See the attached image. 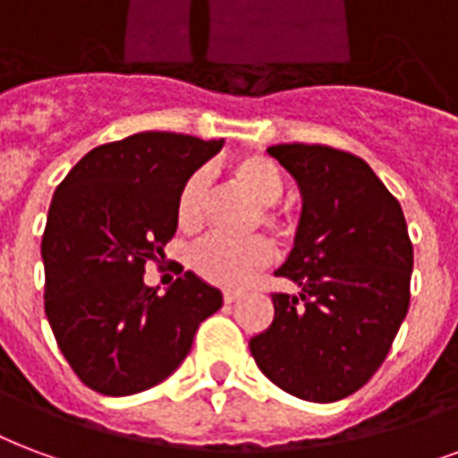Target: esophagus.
Instances as JSON below:
<instances>
[{
	"instance_id": "1",
	"label": "esophagus",
	"mask_w": 458,
	"mask_h": 458,
	"mask_svg": "<svg viewBox=\"0 0 458 458\" xmlns=\"http://www.w3.org/2000/svg\"><path fill=\"white\" fill-rule=\"evenodd\" d=\"M239 297H242V292L225 290V304H233V301H236Z\"/></svg>"
}]
</instances>
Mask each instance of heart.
<instances>
[{
    "mask_svg": "<svg viewBox=\"0 0 458 458\" xmlns=\"http://www.w3.org/2000/svg\"><path fill=\"white\" fill-rule=\"evenodd\" d=\"M232 178L250 200L263 205L256 216V226H266L280 239L294 233V219L287 212L275 208L284 192V176L280 166L263 154H246L232 164ZM209 198V178L205 171H195L185 178L176 198V222L188 233L200 232L205 226V209ZM275 260L273 243L266 236H250L246 242H225L208 239L191 250V267L202 280L242 290L263 267Z\"/></svg>",
    "mask_w": 458,
    "mask_h": 458,
    "instance_id": "b5f03b06",
    "label": "heart"
}]
</instances>
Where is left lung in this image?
<instances>
[{
    "label": "left lung",
    "mask_w": 458,
    "mask_h": 458,
    "mask_svg": "<svg viewBox=\"0 0 458 458\" xmlns=\"http://www.w3.org/2000/svg\"><path fill=\"white\" fill-rule=\"evenodd\" d=\"M267 154L301 192L294 249L275 273L299 294H273L275 318L250 338V355L282 391L331 403L386 360L411 304V236L396 198L355 154L323 144Z\"/></svg>",
    "instance_id": "left-lung-1"
}]
</instances>
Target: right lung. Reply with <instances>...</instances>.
Here are the masks:
<instances>
[{"label": "right lung", "mask_w": 458, "mask_h": 458, "mask_svg": "<svg viewBox=\"0 0 458 458\" xmlns=\"http://www.w3.org/2000/svg\"><path fill=\"white\" fill-rule=\"evenodd\" d=\"M225 140L137 132L86 154L57 185L40 243L46 314L62 355L103 396H132L176 372L222 292L195 273L166 294L144 284L176 233L185 178Z\"/></svg>", "instance_id": "right-lung-1"}]
</instances>
